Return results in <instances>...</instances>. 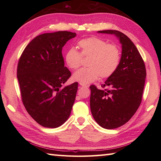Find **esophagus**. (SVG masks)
<instances>
[{
	"label": "esophagus",
	"mask_w": 161,
	"mask_h": 161,
	"mask_svg": "<svg viewBox=\"0 0 161 161\" xmlns=\"http://www.w3.org/2000/svg\"><path fill=\"white\" fill-rule=\"evenodd\" d=\"M80 85L81 86H83V87H88V86L86 84H81V83H80Z\"/></svg>",
	"instance_id": "esophagus-1"
}]
</instances>
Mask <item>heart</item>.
Wrapping results in <instances>:
<instances>
[{
    "mask_svg": "<svg viewBox=\"0 0 161 161\" xmlns=\"http://www.w3.org/2000/svg\"><path fill=\"white\" fill-rule=\"evenodd\" d=\"M80 53L70 47L65 54V61L68 66L73 70L80 67L83 57H89L88 68H81L74 73V81L81 84H89L96 81L99 77L107 79L111 77L120 63L121 51L113 43H108L104 39L95 36L88 37L79 41Z\"/></svg>",
    "mask_w": 161,
    "mask_h": 161,
    "instance_id": "obj_1",
    "label": "heart"
}]
</instances>
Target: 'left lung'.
<instances>
[{
  "label": "left lung",
  "instance_id": "obj_1",
  "mask_svg": "<svg viewBox=\"0 0 161 161\" xmlns=\"http://www.w3.org/2000/svg\"><path fill=\"white\" fill-rule=\"evenodd\" d=\"M98 32L117 36L122 44V56L117 70L101 86L104 89L90 86L91 110L102 127L115 129L127 122L141 105L146 68L137 47L125 34L111 30Z\"/></svg>",
  "mask_w": 161,
  "mask_h": 161
}]
</instances>
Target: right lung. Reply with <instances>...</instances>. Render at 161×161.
Here are the masks:
<instances>
[{
    "label": "right lung",
    "mask_w": 161,
    "mask_h": 161,
    "mask_svg": "<svg viewBox=\"0 0 161 161\" xmlns=\"http://www.w3.org/2000/svg\"><path fill=\"white\" fill-rule=\"evenodd\" d=\"M76 33L42 34L29 43L17 66L20 97L26 111L44 127L57 128L69 118L78 83L62 88L71 76L64 66L62 47Z\"/></svg>",
    "instance_id": "right-lung-1"
}]
</instances>
